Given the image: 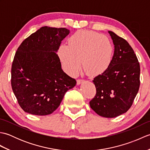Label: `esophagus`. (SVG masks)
<instances>
[{
	"label": "esophagus",
	"instance_id": "obj_1",
	"mask_svg": "<svg viewBox=\"0 0 150 150\" xmlns=\"http://www.w3.org/2000/svg\"><path fill=\"white\" fill-rule=\"evenodd\" d=\"M84 82V80H81V79H79V80L77 81V85H79V84H82V82Z\"/></svg>",
	"mask_w": 150,
	"mask_h": 150
}]
</instances>
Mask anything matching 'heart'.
Here are the masks:
<instances>
[{"label": "heart", "mask_w": 150, "mask_h": 150, "mask_svg": "<svg viewBox=\"0 0 150 150\" xmlns=\"http://www.w3.org/2000/svg\"><path fill=\"white\" fill-rule=\"evenodd\" d=\"M59 54L64 68L70 75L77 74L82 61L87 74L97 76L110 67L114 46L106 36L91 30H80L70 37L69 45L60 47Z\"/></svg>", "instance_id": "1"}]
</instances>
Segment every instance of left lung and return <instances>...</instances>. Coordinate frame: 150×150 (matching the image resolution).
I'll use <instances>...</instances> for the list:
<instances>
[{"mask_svg":"<svg viewBox=\"0 0 150 150\" xmlns=\"http://www.w3.org/2000/svg\"><path fill=\"white\" fill-rule=\"evenodd\" d=\"M114 44V54L106 71L93 82L96 95L90 107L98 115L114 118L132 106L140 86V65L134 51L127 41L109 31Z\"/></svg>","mask_w":150,"mask_h":150,"instance_id":"1","label":"left lung"}]
</instances>
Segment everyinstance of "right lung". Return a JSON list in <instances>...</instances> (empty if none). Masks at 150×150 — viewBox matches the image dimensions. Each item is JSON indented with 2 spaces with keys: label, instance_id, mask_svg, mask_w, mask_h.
Returning a JSON list of instances; mask_svg holds the SVG:
<instances>
[{
  "label": "right lung",
  "instance_id": "obj_1",
  "mask_svg": "<svg viewBox=\"0 0 150 150\" xmlns=\"http://www.w3.org/2000/svg\"><path fill=\"white\" fill-rule=\"evenodd\" d=\"M64 28L44 26L21 43L11 66V87L21 108L35 115L52 113L76 81L63 71L57 54L69 35Z\"/></svg>",
  "mask_w": 150,
  "mask_h": 150
}]
</instances>
